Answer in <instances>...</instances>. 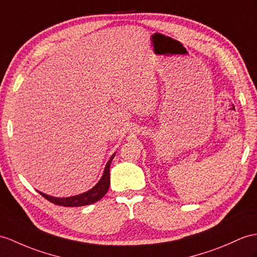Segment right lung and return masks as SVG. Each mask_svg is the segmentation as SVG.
<instances>
[{"label":"right lung","mask_w":257,"mask_h":257,"mask_svg":"<svg viewBox=\"0 0 257 257\" xmlns=\"http://www.w3.org/2000/svg\"><path fill=\"white\" fill-rule=\"evenodd\" d=\"M115 155V154H114ZM114 155L112 156L110 160L108 161L107 166L104 168V172L102 178L100 179L99 182L95 187L88 192L79 194V195L76 196H72V197H64V198H58V197H52L49 196L47 194H43L39 192L41 195L48 199L49 202H51L55 205L59 206H65V207H79V206H86V205H90L98 202L99 199H101L105 193L108 192L109 186H110V166L112 159L114 158Z\"/></svg>","instance_id":"obj_1"}]
</instances>
